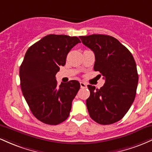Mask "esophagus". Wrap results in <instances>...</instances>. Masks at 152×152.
I'll return each instance as SVG.
<instances>
[{
	"label": "esophagus",
	"mask_w": 152,
	"mask_h": 152,
	"mask_svg": "<svg viewBox=\"0 0 152 152\" xmlns=\"http://www.w3.org/2000/svg\"><path fill=\"white\" fill-rule=\"evenodd\" d=\"M80 87L82 88H87V85L85 84V83H83V82H80Z\"/></svg>",
	"instance_id": "esophagus-1"
}]
</instances>
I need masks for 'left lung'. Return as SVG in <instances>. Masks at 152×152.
I'll use <instances>...</instances> for the list:
<instances>
[{
    "instance_id": "1",
    "label": "left lung",
    "mask_w": 152,
    "mask_h": 152,
    "mask_svg": "<svg viewBox=\"0 0 152 152\" xmlns=\"http://www.w3.org/2000/svg\"><path fill=\"white\" fill-rule=\"evenodd\" d=\"M80 39L94 52V70L105 80L100 89L88 85V113L98 124H114L123 118L135 99L139 81L135 60L130 51L111 36L92 34Z\"/></svg>"
}]
</instances>
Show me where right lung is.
Listing matches in <instances>:
<instances>
[{
	"label": "right lung",
	"instance_id": "obj_1",
	"mask_svg": "<svg viewBox=\"0 0 152 152\" xmlns=\"http://www.w3.org/2000/svg\"><path fill=\"white\" fill-rule=\"evenodd\" d=\"M78 43L77 37L49 34L31 46L25 54L19 70L22 93L33 115L44 124L57 125L69 116L80 85L70 80L58 86L55 76Z\"/></svg>",
	"mask_w": 152,
	"mask_h": 152
}]
</instances>
